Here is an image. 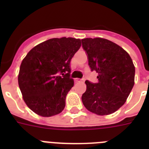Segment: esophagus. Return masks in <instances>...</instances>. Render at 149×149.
Here are the masks:
<instances>
[{"label": "esophagus", "mask_w": 149, "mask_h": 149, "mask_svg": "<svg viewBox=\"0 0 149 149\" xmlns=\"http://www.w3.org/2000/svg\"><path fill=\"white\" fill-rule=\"evenodd\" d=\"M75 82H81V81H84V79H80V78H75L74 79Z\"/></svg>", "instance_id": "34e87169"}]
</instances>
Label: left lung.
Segmentation results:
<instances>
[{"mask_svg":"<svg viewBox=\"0 0 149 149\" xmlns=\"http://www.w3.org/2000/svg\"><path fill=\"white\" fill-rule=\"evenodd\" d=\"M91 71L98 74V83L86 81L82 95L84 107L99 116L111 114L125 103L134 85L135 67L120 46L102 38L81 39Z\"/></svg>","mask_w":149,"mask_h":149,"instance_id":"8db88e82","label":"left lung"}]
</instances>
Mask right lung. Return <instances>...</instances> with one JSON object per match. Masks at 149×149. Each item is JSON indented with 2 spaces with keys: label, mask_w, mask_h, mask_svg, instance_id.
I'll list each match as a JSON object with an SVG mask.
<instances>
[{
  "label": "right lung",
  "mask_w": 149,
  "mask_h": 149,
  "mask_svg": "<svg viewBox=\"0 0 149 149\" xmlns=\"http://www.w3.org/2000/svg\"><path fill=\"white\" fill-rule=\"evenodd\" d=\"M81 45L80 39L54 38L35 46L22 60L18 85L32 111L44 117L63 111L67 93L74 86L71 60Z\"/></svg>",
  "instance_id": "obj_1"
}]
</instances>
